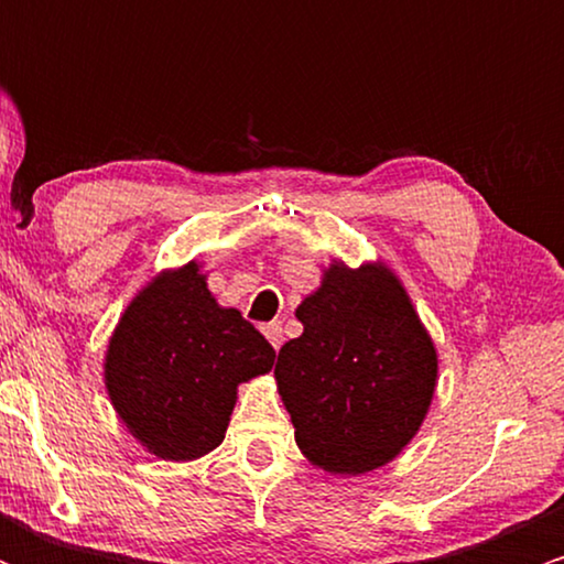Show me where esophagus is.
Masks as SVG:
<instances>
[{
    "label": "esophagus",
    "mask_w": 564,
    "mask_h": 564,
    "mask_svg": "<svg viewBox=\"0 0 564 564\" xmlns=\"http://www.w3.org/2000/svg\"><path fill=\"white\" fill-rule=\"evenodd\" d=\"M262 332H264V336H268V341H270V345H273L275 349L283 345V326H281V323H278V321L264 323Z\"/></svg>",
    "instance_id": "esophagus-1"
}]
</instances>
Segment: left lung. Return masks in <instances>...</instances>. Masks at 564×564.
Returning <instances> with one entry per match:
<instances>
[{
    "label": "left lung",
    "mask_w": 564,
    "mask_h": 564,
    "mask_svg": "<svg viewBox=\"0 0 564 564\" xmlns=\"http://www.w3.org/2000/svg\"><path fill=\"white\" fill-rule=\"evenodd\" d=\"M296 318L304 332L278 352L275 379L313 464L364 475L416 435L437 379V355L387 268L332 264Z\"/></svg>",
    "instance_id": "8db88e82"
}]
</instances>
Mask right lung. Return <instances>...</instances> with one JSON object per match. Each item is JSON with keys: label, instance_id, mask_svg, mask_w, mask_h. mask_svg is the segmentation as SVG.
Returning <instances> with one entry per match:
<instances>
[{"label": "right lung", "instance_id": "1", "mask_svg": "<svg viewBox=\"0 0 564 564\" xmlns=\"http://www.w3.org/2000/svg\"><path fill=\"white\" fill-rule=\"evenodd\" d=\"M275 349L225 310L198 264L156 278L127 307L106 358L113 408L148 451L198 458L225 440L236 387L273 368Z\"/></svg>", "mask_w": 564, "mask_h": 564}]
</instances>
